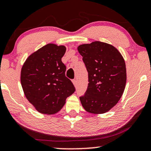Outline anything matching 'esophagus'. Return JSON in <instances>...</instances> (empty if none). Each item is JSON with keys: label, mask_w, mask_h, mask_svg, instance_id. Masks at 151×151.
I'll use <instances>...</instances> for the list:
<instances>
[{"label": "esophagus", "mask_w": 151, "mask_h": 151, "mask_svg": "<svg viewBox=\"0 0 151 151\" xmlns=\"http://www.w3.org/2000/svg\"><path fill=\"white\" fill-rule=\"evenodd\" d=\"M73 84L75 85V88H76V87H77V81H76V79H74L73 81Z\"/></svg>", "instance_id": "esophagus-1"}]
</instances>
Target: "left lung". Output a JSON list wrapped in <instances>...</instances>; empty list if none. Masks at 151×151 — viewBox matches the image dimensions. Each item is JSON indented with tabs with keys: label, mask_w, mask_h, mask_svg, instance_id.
<instances>
[{
	"label": "left lung",
	"mask_w": 151,
	"mask_h": 151,
	"mask_svg": "<svg viewBox=\"0 0 151 151\" xmlns=\"http://www.w3.org/2000/svg\"><path fill=\"white\" fill-rule=\"evenodd\" d=\"M78 52L88 73V86L80 96L88 112L103 114L114 107L124 92L126 65L120 52L112 45L101 42L80 45Z\"/></svg>",
	"instance_id": "1"
}]
</instances>
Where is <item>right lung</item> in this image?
<instances>
[{"label": "right lung", "instance_id": "1", "mask_svg": "<svg viewBox=\"0 0 151 151\" xmlns=\"http://www.w3.org/2000/svg\"><path fill=\"white\" fill-rule=\"evenodd\" d=\"M65 50L64 46L46 44L31 54L22 68L20 81L25 96L42 114L57 113L75 92L61 61Z\"/></svg>", "mask_w": 151, "mask_h": 151}]
</instances>
